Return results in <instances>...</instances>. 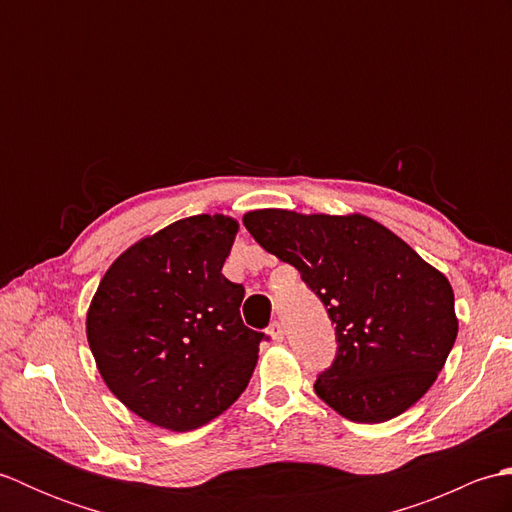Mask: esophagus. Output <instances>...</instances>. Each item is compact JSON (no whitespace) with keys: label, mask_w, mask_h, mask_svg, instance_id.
<instances>
[{"label":"esophagus","mask_w":512,"mask_h":512,"mask_svg":"<svg viewBox=\"0 0 512 512\" xmlns=\"http://www.w3.org/2000/svg\"><path fill=\"white\" fill-rule=\"evenodd\" d=\"M268 334L273 336V341H284V328H281L279 321H273L268 325Z\"/></svg>","instance_id":"obj_1"}]
</instances>
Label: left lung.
Returning a JSON list of instances; mask_svg holds the SVG:
<instances>
[{
	"mask_svg": "<svg viewBox=\"0 0 512 512\" xmlns=\"http://www.w3.org/2000/svg\"><path fill=\"white\" fill-rule=\"evenodd\" d=\"M255 242L295 266L334 323L336 356L314 391L354 422H385L418 402L458 336L449 279L365 215H244Z\"/></svg>",
	"mask_w": 512,
	"mask_h": 512,
	"instance_id": "left-lung-1",
	"label": "left lung"
}]
</instances>
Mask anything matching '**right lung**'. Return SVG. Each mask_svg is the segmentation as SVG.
Returning <instances> with one entry per match:
<instances>
[{
    "label": "right lung",
    "mask_w": 512,
    "mask_h": 512,
    "mask_svg": "<svg viewBox=\"0 0 512 512\" xmlns=\"http://www.w3.org/2000/svg\"><path fill=\"white\" fill-rule=\"evenodd\" d=\"M237 235L224 215H193L140 239L107 270L88 343L112 394L136 416L189 431L246 389L264 332L244 325V286L222 275Z\"/></svg>",
    "instance_id": "right-lung-1"
}]
</instances>
